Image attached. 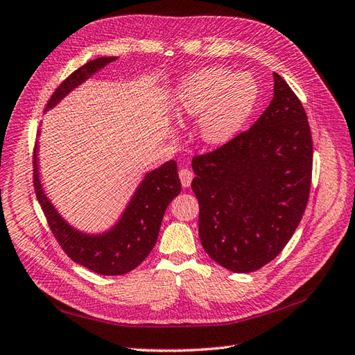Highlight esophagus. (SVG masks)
I'll list each match as a JSON object with an SVG mask.
<instances>
[{"instance_id": "34e87169", "label": "esophagus", "mask_w": 355, "mask_h": 355, "mask_svg": "<svg viewBox=\"0 0 355 355\" xmlns=\"http://www.w3.org/2000/svg\"><path fill=\"white\" fill-rule=\"evenodd\" d=\"M178 175H180L181 184H183V187H189L191 184V180H193V172H191L190 169H187V168L180 169Z\"/></svg>"}]
</instances>
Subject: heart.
<instances>
[{"label":"heart","mask_w":355,"mask_h":355,"mask_svg":"<svg viewBox=\"0 0 355 355\" xmlns=\"http://www.w3.org/2000/svg\"><path fill=\"white\" fill-rule=\"evenodd\" d=\"M256 101L257 86L251 76L208 68L181 83L175 105L181 117H200L198 129L204 143L220 146L239 132Z\"/></svg>","instance_id":"b5f03b06"}]
</instances>
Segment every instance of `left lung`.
I'll use <instances>...</instances> for the list:
<instances>
[{"label": "left lung", "instance_id": "1", "mask_svg": "<svg viewBox=\"0 0 355 355\" xmlns=\"http://www.w3.org/2000/svg\"><path fill=\"white\" fill-rule=\"evenodd\" d=\"M191 166L208 256L238 273L275 259L299 226L312 178L308 117L286 80L273 73V98L254 125Z\"/></svg>", "mask_w": 355, "mask_h": 355}]
</instances>
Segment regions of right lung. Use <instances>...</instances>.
Instances as JSON below:
<instances>
[{
  "mask_svg": "<svg viewBox=\"0 0 355 355\" xmlns=\"http://www.w3.org/2000/svg\"><path fill=\"white\" fill-rule=\"evenodd\" d=\"M113 60L116 56L98 58L76 69L56 87L46 110L53 108L71 90ZM33 164L35 195L55 239L71 260L99 275H123L146 260L157 241L166 207L181 191L177 164L169 160L148 172L113 229L103 235H86L71 227L44 195L38 177L37 146Z\"/></svg>",
  "mask_w": 355,
  "mask_h": 355,
  "instance_id": "add662e5",
  "label": "right lung"
}]
</instances>
